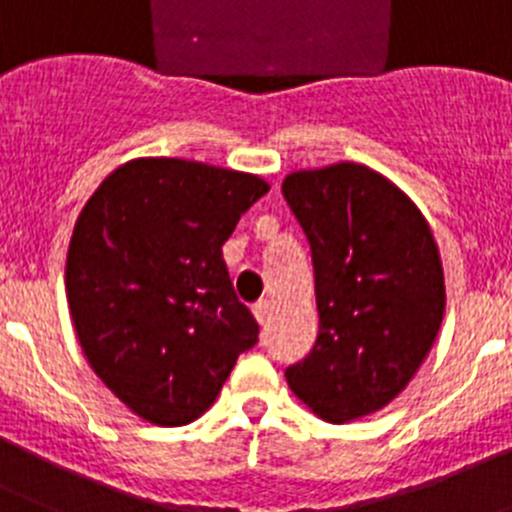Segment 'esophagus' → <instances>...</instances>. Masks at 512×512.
Instances as JSON below:
<instances>
[{
    "label": "esophagus",
    "instance_id": "1",
    "mask_svg": "<svg viewBox=\"0 0 512 512\" xmlns=\"http://www.w3.org/2000/svg\"><path fill=\"white\" fill-rule=\"evenodd\" d=\"M252 313H255L260 326H267V321H270V315H272V303L270 300H260V303L252 305Z\"/></svg>",
    "mask_w": 512,
    "mask_h": 512
}]
</instances>
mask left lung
Segmentation results:
<instances>
[{
    "mask_svg": "<svg viewBox=\"0 0 512 512\" xmlns=\"http://www.w3.org/2000/svg\"><path fill=\"white\" fill-rule=\"evenodd\" d=\"M283 197L310 242L318 338L288 366L293 394L333 424L394 401L444 318V270L429 222L386 176L341 161L293 171Z\"/></svg>",
    "mask_w": 512,
    "mask_h": 512,
    "instance_id": "obj_1",
    "label": "left lung"
}]
</instances>
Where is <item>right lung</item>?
Segmentation results:
<instances>
[{
	"instance_id": "add662e5",
	"label": "right lung",
	"mask_w": 512,
	"mask_h": 512,
	"mask_svg": "<svg viewBox=\"0 0 512 512\" xmlns=\"http://www.w3.org/2000/svg\"><path fill=\"white\" fill-rule=\"evenodd\" d=\"M267 191L245 171L148 156L85 202L65 265L73 326L90 369L146 422L202 417L257 343L222 245Z\"/></svg>"
}]
</instances>
